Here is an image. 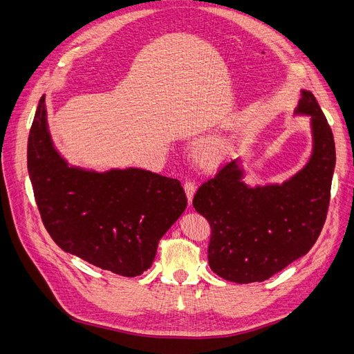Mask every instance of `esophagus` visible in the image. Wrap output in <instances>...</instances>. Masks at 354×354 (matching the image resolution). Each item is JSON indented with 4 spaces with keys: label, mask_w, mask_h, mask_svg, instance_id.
Segmentation results:
<instances>
[{
    "label": "esophagus",
    "mask_w": 354,
    "mask_h": 354,
    "mask_svg": "<svg viewBox=\"0 0 354 354\" xmlns=\"http://www.w3.org/2000/svg\"><path fill=\"white\" fill-rule=\"evenodd\" d=\"M195 190H196V186H195L194 181L186 180L185 181V192H186V196H187V201H189V205L192 203V199H194Z\"/></svg>",
    "instance_id": "34e87169"
}]
</instances>
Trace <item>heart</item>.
<instances>
[{
    "mask_svg": "<svg viewBox=\"0 0 354 354\" xmlns=\"http://www.w3.org/2000/svg\"><path fill=\"white\" fill-rule=\"evenodd\" d=\"M205 160H207V162H209V160H211V158H209V156H207V158H205Z\"/></svg>",
    "mask_w": 354,
    "mask_h": 354,
    "instance_id": "b5f03b06",
    "label": "heart"
}]
</instances>
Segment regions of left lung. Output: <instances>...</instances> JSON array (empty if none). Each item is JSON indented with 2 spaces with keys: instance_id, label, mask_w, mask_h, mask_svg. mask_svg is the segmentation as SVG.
<instances>
[{
  "instance_id": "8db88e82",
  "label": "left lung",
  "mask_w": 354,
  "mask_h": 354,
  "mask_svg": "<svg viewBox=\"0 0 354 354\" xmlns=\"http://www.w3.org/2000/svg\"><path fill=\"white\" fill-rule=\"evenodd\" d=\"M295 115L310 118L308 162L282 185L250 187L241 160H232L203 183L194 207L211 226L208 263L236 283L263 282L306 255L317 241L329 207L335 143L315 95L301 90Z\"/></svg>"
}]
</instances>
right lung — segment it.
<instances>
[{"instance_id": "1", "label": "right lung", "mask_w": 354, "mask_h": 354, "mask_svg": "<svg viewBox=\"0 0 354 354\" xmlns=\"http://www.w3.org/2000/svg\"><path fill=\"white\" fill-rule=\"evenodd\" d=\"M28 173L42 223L63 251L115 274L152 266L159 239L187 205L180 181L140 168L71 167L53 146L46 95L28 138Z\"/></svg>"}]
</instances>
